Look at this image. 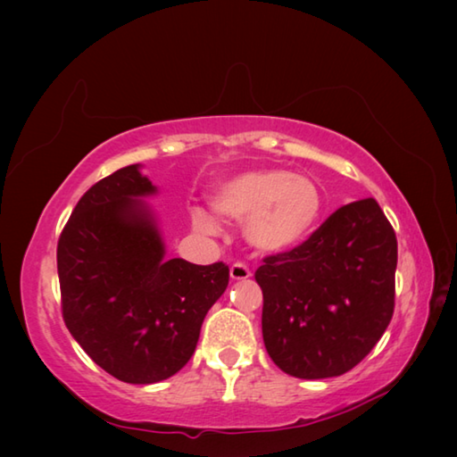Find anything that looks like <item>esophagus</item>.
<instances>
[{
	"label": "esophagus",
	"mask_w": 457,
	"mask_h": 457,
	"mask_svg": "<svg viewBox=\"0 0 457 457\" xmlns=\"http://www.w3.org/2000/svg\"><path fill=\"white\" fill-rule=\"evenodd\" d=\"M229 277H231V280H245L251 277V269L245 263H239L237 261V263L231 265Z\"/></svg>",
	"instance_id": "obj_1"
}]
</instances>
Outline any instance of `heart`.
I'll use <instances>...</instances> for the list:
<instances>
[{
  "label": "heart",
  "instance_id": "obj_1",
  "mask_svg": "<svg viewBox=\"0 0 457 457\" xmlns=\"http://www.w3.org/2000/svg\"><path fill=\"white\" fill-rule=\"evenodd\" d=\"M218 216L245 221L249 244L265 253H285L312 237L322 221L326 200L320 184L288 169L269 167L241 172L221 182L210 196ZM194 228L216 234L206 212H192Z\"/></svg>",
  "mask_w": 457,
  "mask_h": 457
}]
</instances>
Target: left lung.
I'll return each instance as SVG.
<instances>
[{
	"label": "left lung",
	"instance_id": "left-lung-1",
	"mask_svg": "<svg viewBox=\"0 0 457 457\" xmlns=\"http://www.w3.org/2000/svg\"><path fill=\"white\" fill-rule=\"evenodd\" d=\"M396 236L373 198L336 210L312 237L263 257V342L285 373L337 377L385 334L395 312Z\"/></svg>",
	"mask_w": 457,
	"mask_h": 457
}]
</instances>
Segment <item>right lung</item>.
<instances>
[{"mask_svg":"<svg viewBox=\"0 0 457 457\" xmlns=\"http://www.w3.org/2000/svg\"><path fill=\"white\" fill-rule=\"evenodd\" d=\"M137 164L86 190L58 237L56 267L68 332L105 373L149 385L188 363L212 304L229 283L226 263L164 259L153 194Z\"/></svg>","mask_w":457,"mask_h":457,"instance_id":"add662e5","label":"right lung"}]
</instances>
